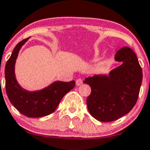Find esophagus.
<instances>
[{
	"mask_svg": "<svg viewBox=\"0 0 150 150\" xmlns=\"http://www.w3.org/2000/svg\"><path fill=\"white\" fill-rule=\"evenodd\" d=\"M83 83V80L81 78H78V79L76 80V85L77 86H80Z\"/></svg>",
	"mask_w": 150,
	"mask_h": 150,
	"instance_id": "obj_1",
	"label": "esophagus"
}]
</instances>
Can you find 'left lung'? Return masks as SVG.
Segmentation results:
<instances>
[{"label": "left lung", "instance_id": "1", "mask_svg": "<svg viewBox=\"0 0 150 150\" xmlns=\"http://www.w3.org/2000/svg\"><path fill=\"white\" fill-rule=\"evenodd\" d=\"M115 59L122 64L109 75H96L83 81L91 87L86 99L88 110L102 122L115 121L129 112L138 100L142 82V69L132 49H120Z\"/></svg>", "mask_w": 150, "mask_h": 150}]
</instances>
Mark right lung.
Listing matches in <instances>:
<instances>
[{"mask_svg": "<svg viewBox=\"0 0 150 150\" xmlns=\"http://www.w3.org/2000/svg\"><path fill=\"white\" fill-rule=\"evenodd\" d=\"M28 39L17 44L6 64V91L11 103L23 115L29 117H43L54 112L63 97L73 89L75 81H55L47 88L35 92L23 89L15 78V64L19 50Z\"/></svg>", "mask_w": 150, "mask_h": 150, "instance_id": "add662e5", "label": "right lung"}]
</instances>
